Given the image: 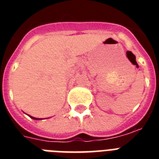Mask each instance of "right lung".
Here are the masks:
<instances>
[{
    "mask_svg": "<svg viewBox=\"0 0 159 159\" xmlns=\"http://www.w3.org/2000/svg\"><path fill=\"white\" fill-rule=\"evenodd\" d=\"M28 116H29V115H28ZM30 116L31 119H33V120H42V119H40V118H35V117H33V116Z\"/></svg>",
    "mask_w": 159,
    "mask_h": 159,
    "instance_id": "1",
    "label": "right lung"
}]
</instances>
